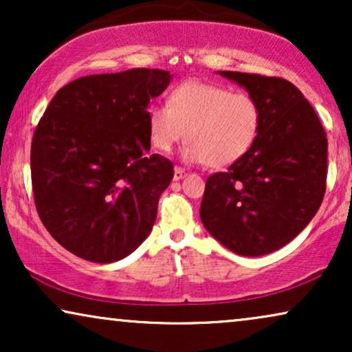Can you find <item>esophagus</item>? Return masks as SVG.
<instances>
[{
    "label": "esophagus",
    "mask_w": 352,
    "mask_h": 352,
    "mask_svg": "<svg viewBox=\"0 0 352 352\" xmlns=\"http://www.w3.org/2000/svg\"><path fill=\"white\" fill-rule=\"evenodd\" d=\"M187 175V171L184 170V168H181V166H176L175 168V181H179V179H182V177H184Z\"/></svg>",
    "instance_id": "esophagus-1"
}]
</instances>
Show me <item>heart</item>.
<instances>
[{
  "label": "heart",
  "instance_id": "obj_1",
  "mask_svg": "<svg viewBox=\"0 0 352 352\" xmlns=\"http://www.w3.org/2000/svg\"><path fill=\"white\" fill-rule=\"evenodd\" d=\"M263 110L248 93L219 85L186 81L168 94L166 105L147 110L148 141L162 153L186 138L184 157L224 168L242 160L256 144Z\"/></svg>",
  "mask_w": 352,
  "mask_h": 352
}]
</instances>
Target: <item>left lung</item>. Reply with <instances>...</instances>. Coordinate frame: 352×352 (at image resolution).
Instances as JSON below:
<instances>
[{"mask_svg":"<svg viewBox=\"0 0 352 352\" xmlns=\"http://www.w3.org/2000/svg\"><path fill=\"white\" fill-rule=\"evenodd\" d=\"M247 88L263 110L252 151L206 179L200 218L230 252L261 256L309 224L327 187V134L316 110L288 80L219 72Z\"/></svg>","mask_w":352,"mask_h":352,"instance_id":"1","label":"left lung"}]
</instances>
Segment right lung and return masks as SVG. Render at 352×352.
<instances>
[{"label": "right lung", "mask_w": 352, "mask_h": 352, "mask_svg": "<svg viewBox=\"0 0 352 352\" xmlns=\"http://www.w3.org/2000/svg\"><path fill=\"white\" fill-rule=\"evenodd\" d=\"M170 72L89 75L57 91L32 139L35 206L56 242L93 263L123 259L144 242L175 165L148 153L147 105Z\"/></svg>", "instance_id": "right-lung-1"}]
</instances>
